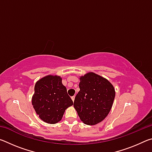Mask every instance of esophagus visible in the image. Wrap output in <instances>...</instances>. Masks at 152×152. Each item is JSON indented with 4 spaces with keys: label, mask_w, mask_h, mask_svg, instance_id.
I'll use <instances>...</instances> for the list:
<instances>
[{
    "label": "esophagus",
    "mask_w": 152,
    "mask_h": 152,
    "mask_svg": "<svg viewBox=\"0 0 152 152\" xmlns=\"http://www.w3.org/2000/svg\"><path fill=\"white\" fill-rule=\"evenodd\" d=\"M71 99H72V101L74 102V99H75V96H72V97H71Z\"/></svg>",
    "instance_id": "1"
}]
</instances>
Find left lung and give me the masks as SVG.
I'll use <instances>...</instances> for the list:
<instances>
[{
	"instance_id": "obj_1",
	"label": "left lung",
	"mask_w": 152,
	"mask_h": 152,
	"mask_svg": "<svg viewBox=\"0 0 152 152\" xmlns=\"http://www.w3.org/2000/svg\"><path fill=\"white\" fill-rule=\"evenodd\" d=\"M80 80V91L74 100V109L84 124H98L111 109L115 96L114 86L107 79L92 72L81 76Z\"/></svg>"
}]
</instances>
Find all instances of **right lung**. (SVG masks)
Returning <instances> with one entry per match:
<instances>
[{
  "instance_id": "1",
  "label": "right lung",
  "mask_w": 152,
  "mask_h": 152,
  "mask_svg": "<svg viewBox=\"0 0 152 152\" xmlns=\"http://www.w3.org/2000/svg\"><path fill=\"white\" fill-rule=\"evenodd\" d=\"M60 76L48 75L37 81L32 96V105L36 114L43 121L56 124L62 119L66 109L73 101L67 93Z\"/></svg>"
}]
</instances>
